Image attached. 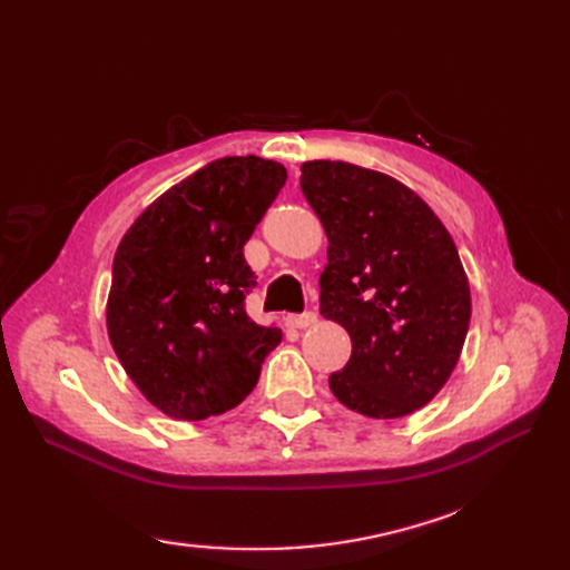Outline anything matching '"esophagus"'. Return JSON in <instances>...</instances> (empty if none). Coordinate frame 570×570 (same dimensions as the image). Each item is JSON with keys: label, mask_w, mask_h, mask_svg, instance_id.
<instances>
[{"label": "esophagus", "mask_w": 570, "mask_h": 570, "mask_svg": "<svg viewBox=\"0 0 570 570\" xmlns=\"http://www.w3.org/2000/svg\"><path fill=\"white\" fill-rule=\"evenodd\" d=\"M316 321H318V316L314 312H304V314H295V316L287 318V323L292 327H312Z\"/></svg>", "instance_id": "1"}]
</instances>
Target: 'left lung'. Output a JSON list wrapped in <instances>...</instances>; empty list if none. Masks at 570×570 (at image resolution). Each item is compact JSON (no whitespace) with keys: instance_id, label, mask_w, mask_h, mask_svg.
Returning a JSON list of instances; mask_svg holds the SVG:
<instances>
[{"instance_id":"1","label":"left lung","mask_w":570,"mask_h":570,"mask_svg":"<svg viewBox=\"0 0 570 570\" xmlns=\"http://www.w3.org/2000/svg\"><path fill=\"white\" fill-rule=\"evenodd\" d=\"M299 183L327 235L321 316L352 337L347 366L327 383L356 413L402 419L450 381L469 333L454 239L413 189L377 170L306 161Z\"/></svg>"}]
</instances>
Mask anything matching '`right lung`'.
Returning <instances> with one entry per match:
<instances>
[{
	"instance_id": "add662e5",
	"label": "right lung",
	"mask_w": 570,
	"mask_h": 570,
	"mask_svg": "<svg viewBox=\"0 0 570 570\" xmlns=\"http://www.w3.org/2000/svg\"><path fill=\"white\" fill-rule=\"evenodd\" d=\"M285 180L278 161L216 159L166 189L120 239L109 340L137 390L170 419L235 409L283 340L245 312L256 285L245 245Z\"/></svg>"
}]
</instances>
